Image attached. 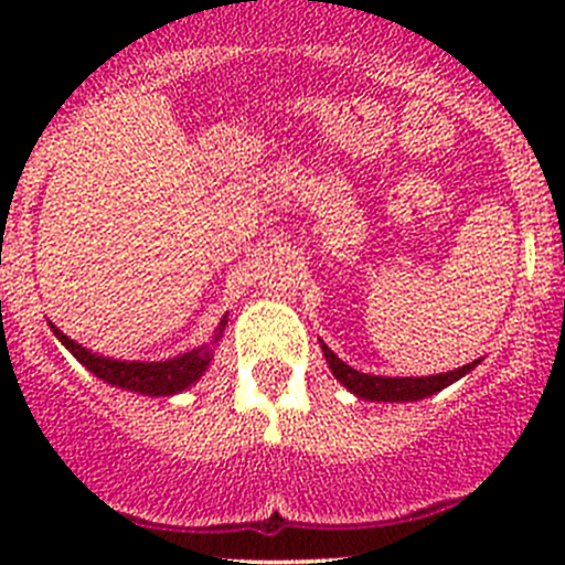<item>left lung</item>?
Instances as JSON below:
<instances>
[{"label": "left lung", "instance_id": "1", "mask_svg": "<svg viewBox=\"0 0 565 565\" xmlns=\"http://www.w3.org/2000/svg\"><path fill=\"white\" fill-rule=\"evenodd\" d=\"M319 347H322V355L324 361H328L333 377L339 380L347 391L355 393L358 398H366V402H420V398L435 396L437 391L454 385L457 380L470 374L472 369L481 363L472 361L467 363V366L454 369V372L429 374V377H377V374H363L358 372V369L347 366L324 341H319Z\"/></svg>", "mask_w": 565, "mask_h": 565}]
</instances>
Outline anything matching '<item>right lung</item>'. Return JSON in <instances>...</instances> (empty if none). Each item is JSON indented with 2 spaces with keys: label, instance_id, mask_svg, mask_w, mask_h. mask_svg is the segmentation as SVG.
Instances as JSON below:
<instances>
[{
  "label": "right lung",
  "instance_id": "obj_1",
  "mask_svg": "<svg viewBox=\"0 0 565 565\" xmlns=\"http://www.w3.org/2000/svg\"><path fill=\"white\" fill-rule=\"evenodd\" d=\"M49 324L51 330H54L56 339L62 341V347H65L78 363H84L95 377L104 380V383L114 385V388L141 393V396H174V393H182L185 388H191L193 383H199L202 374L210 369L215 347H218L221 335H224L226 315L218 322V328H215L213 339H210L207 344L193 347L191 352L167 358V361H117V358L98 355V352L87 350V347H82L78 341H73L71 335L62 333L54 322Z\"/></svg>",
  "mask_w": 565,
  "mask_h": 565
}]
</instances>
